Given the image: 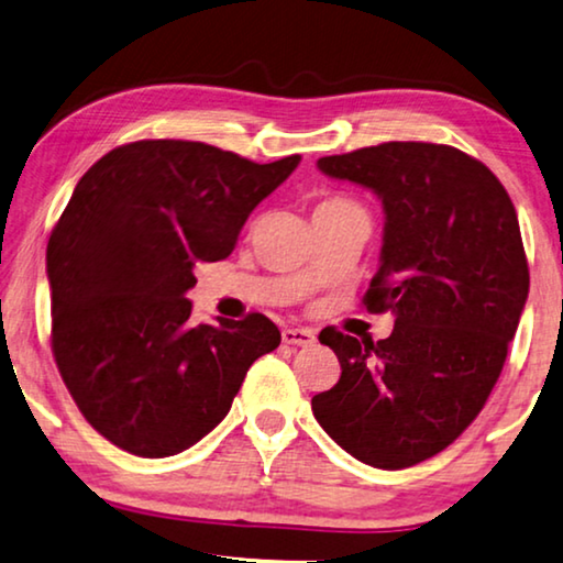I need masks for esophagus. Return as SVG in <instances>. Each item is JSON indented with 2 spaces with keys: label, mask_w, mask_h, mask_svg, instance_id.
<instances>
[{
  "label": "esophagus",
  "mask_w": 563,
  "mask_h": 563,
  "mask_svg": "<svg viewBox=\"0 0 563 563\" xmlns=\"http://www.w3.org/2000/svg\"><path fill=\"white\" fill-rule=\"evenodd\" d=\"M284 344H297V347H309L314 344L317 334L314 330H307V327H289V330L282 332Z\"/></svg>",
  "instance_id": "1"
}]
</instances>
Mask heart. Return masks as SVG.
<instances>
[{"mask_svg":"<svg viewBox=\"0 0 563 563\" xmlns=\"http://www.w3.org/2000/svg\"><path fill=\"white\" fill-rule=\"evenodd\" d=\"M342 203H350V201H344V198L334 196V198H324V201H319L317 206H342Z\"/></svg>","mask_w":563,"mask_h":563,"instance_id":"1","label":"heart"}]
</instances>
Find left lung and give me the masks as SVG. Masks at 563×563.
Segmentation results:
<instances>
[{"label":"left lung","mask_w":563,"mask_h":563,"mask_svg":"<svg viewBox=\"0 0 563 563\" xmlns=\"http://www.w3.org/2000/svg\"><path fill=\"white\" fill-rule=\"evenodd\" d=\"M385 206L379 269L362 297L393 311L387 340L322 330L342 375L311 397L336 445L385 471L445 451L478 418L529 297L511 196L478 158L438 143H379L319 158Z\"/></svg>","instance_id":"8db88e82"}]
</instances>
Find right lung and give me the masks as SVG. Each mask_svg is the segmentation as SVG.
<instances>
[{
  "label": "right lung",
  "mask_w": 563,
  "mask_h": 563,
  "mask_svg": "<svg viewBox=\"0 0 563 563\" xmlns=\"http://www.w3.org/2000/svg\"><path fill=\"white\" fill-rule=\"evenodd\" d=\"M299 161L135 141L75 186L47 241L49 340L75 405L112 445L141 457L186 451L227 418L254 360L279 347L258 311L194 324L186 291Z\"/></svg>",
  "instance_id": "add662e5"
}]
</instances>
